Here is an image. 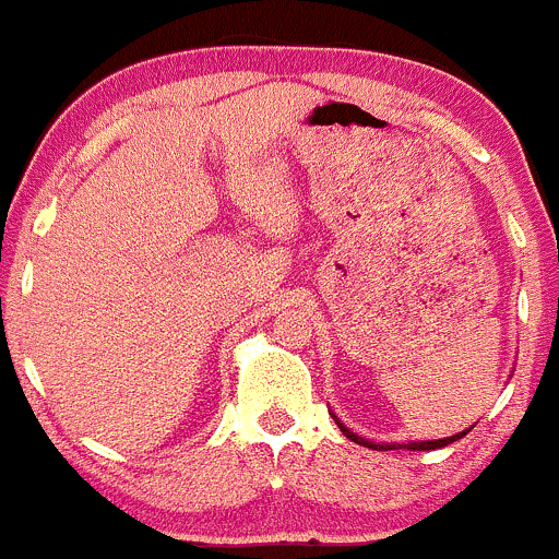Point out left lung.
Here are the masks:
<instances>
[{
    "label": "left lung",
    "instance_id": "obj_1",
    "mask_svg": "<svg viewBox=\"0 0 559 559\" xmlns=\"http://www.w3.org/2000/svg\"><path fill=\"white\" fill-rule=\"evenodd\" d=\"M340 424V421H336ZM340 429L342 432H345V438H350L353 443H361V445H367V449H396V445H378V443H369V440H364V438H358V435H353L350 429L347 427H342L340 424ZM467 435V429L465 432H460V435H454V438H445V440H427V443H407L405 449H413V451H429V449H443V445H449V443H454V440H460V438H465Z\"/></svg>",
    "mask_w": 559,
    "mask_h": 559
}]
</instances>
